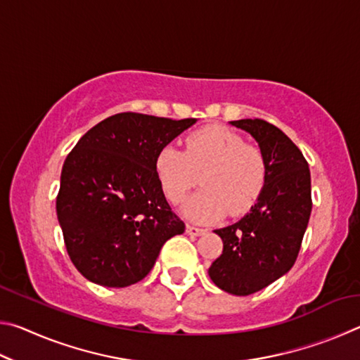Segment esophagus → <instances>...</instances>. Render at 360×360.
Wrapping results in <instances>:
<instances>
[{
	"mask_svg": "<svg viewBox=\"0 0 360 360\" xmlns=\"http://www.w3.org/2000/svg\"><path fill=\"white\" fill-rule=\"evenodd\" d=\"M186 231H187V235H191V236H200V235H205L206 233L205 229L195 227V225H187Z\"/></svg>",
	"mask_w": 360,
	"mask_h": 360,
	"instance_id": "34e87169",
	"label": "esophagus"
}]
</instances>
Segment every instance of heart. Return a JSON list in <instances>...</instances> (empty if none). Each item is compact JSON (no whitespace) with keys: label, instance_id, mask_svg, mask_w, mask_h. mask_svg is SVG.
<instances>
[{"label":"heart","instance_id":"obj_1","mask_svg":"<svg viewBox=\"0 0 360 360\" xmlns=\"http://www.w3.org/2000/svg\"><path fill=\"white\" fill-rule=\"evenodd\" d=\"M184 146V152L173 146L162 148L154 169L163 193L174 203L197 184L200 174L203 188L182 205L188 219L212 222L227 211L240 216L252 208L266 179L260 149L224 127L195 130L187 135Z\"/></svg>","mask_w":360,"mask_h":360}]
</instances>
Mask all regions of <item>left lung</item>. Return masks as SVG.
Wrapping results in <instances>:
<instances>
[{
    "label": "left lung",
    "mask_w": 360,
    "mask_h": 360,
    "mask_svg": "<svg viewBox=\"0 0 360 360\" xmlns=\"http://www.w3.org/2000/svg\"><path fill=\"white\" fill-rule=\"evenodd\" d=\"M257 141L266 163L264 191L238 222L217 229L224 251L208 275L231 295H249L284 276L300 251L311 214V176L300 149L262 119L230 122Z\"/></svg>",
    "instance_id": "8db88e82"
}]
</instances>
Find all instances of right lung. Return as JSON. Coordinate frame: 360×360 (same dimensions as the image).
Wrapping results in <instances>:
<instances>
[{"mask_svg": "<svg viewBox=\"0 0 360 360\" xmlns=\"http://www.w3.org/2000/svg\"><path fill=\"white\" fill-rule=\"evenodd\" d=\"M195 122L115 114L85 133L66 157L57 217L66 251L85 279L105 288L141 281L165 241L184 233L154 162Z\"/></svg>", "mask_w": 360, "mask_h": 360, "instance_id": "1", "label": "right lung"}]
</instances>
